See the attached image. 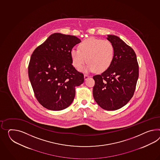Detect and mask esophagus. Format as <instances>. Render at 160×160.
I'll use <instances>...</instances> for the list:
<instances>
[{
  "label": "esophagus",
  "instance_id": "1",
  "mask_svg": "<svg viewBox=\"0 0 160 160\" xmlns=\"http://www.w3.org/2000/svg\"><path fill=\"white\" fill-rule=\"evenodd\" d=\"M90 77L89 76V75H84V79H85V80L86 81V80H87L88 78H89Z\"/></svg>",
  "mask_w": 160,
  "mask_h": 160
}]
</instances>
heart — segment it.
Listing matches in <instances>:
<instances>
[{
    "mask_svg": "<svg viewBox=\"0 0 160 160\" xmlns=\"http://www.w3.org/2000/svg\"><path fill=\"white\" fill-rule=\"evenodd\" d=\"M114 54V46L110 41L94 38L83 41L79 49L73 48L70 52L72 64L77 70L86 62L88 63L81 70L84 72H104L111 65Z\"/></svg>",
    "mask_w": 160,
    "mask_h": 160,
    "instance_id": "1",
    "label": "heart"
}]
</instances>
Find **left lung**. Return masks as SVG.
<instances>
[{
  "label": "left lung",
  "instance_id": "left-lung-1",
  "mask_svg": "<svg viewBox=\"0 0 160 160\" xmlns=\"http://www.w3.org/2000/svg\"><path fill=\"white\" fill-rule=\"evenodd\" d=\"M107 39L114 46V58L106 71L93 77V95L102 109L116 110L126 105L134 94L139 66L134 50L121 39L108 35Z\"/></svg>",
  "mask_w": 160,
  "mask_h": 160
}]
</instances>
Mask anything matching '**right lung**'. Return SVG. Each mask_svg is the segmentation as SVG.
<instances>
[{"label": "right lung", "mask_w": 160, "mask_h": 160, "mask_svg": "<svg viewBox=\"0 0 160 160\" xmlns=\"http://www.w3.org/2000/svg\"><path fill=\"white\" fill-rule=\"evenodd\" d=\"M81 41L75 36L54 33L33 51L28 77L35 97L42 106L53 111L64 110L74 100L75 87L84 76L72 66L70 52Z\"/></svg>", "instance_id": "add662e5"}]
</instances>
